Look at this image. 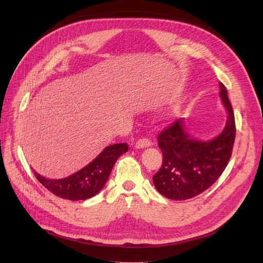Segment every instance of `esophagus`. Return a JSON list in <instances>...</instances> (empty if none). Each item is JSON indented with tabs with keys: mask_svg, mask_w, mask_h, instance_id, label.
<instances>
[{
	"mask_svg": "<svg viewBox=\"0 0 263 263\" xmlns=\"http://www.w3.org/2000/svg\"><path fill=\"white\" fill-rule=\"evenodd\" d=\"M151 146V142L148 140V139H140L139 141H136V143L134 144V148H137V149H141V148H146V147H149Z\"/></svg>",
	"mask_w": 263,
	"mask_h": 263,
	"instance_id": "obj_1",
	"label": "esophagus"
}]
</instances>
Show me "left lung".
<instances>
[{
	"label": "left lung",
	"mask_w": 263,
	"mask_h": 263,
	"mask_svg": "<svg viewBox=\"0 0 263 263\" xmlns=\"http://www.w3.org/2000/svg\"><path fill=\"white\" fill-rule=\"evenodd\" d=\"M219 95L228 112L226 127L216 139L199 142L185 132L177 119L158 136L163 163L154 176L156 189L173 200H185L208 190L225 171L236 139V121L227 89L219 83Z\"/></svg>",
	"instance_id": "obj_1"
}]
</instances>
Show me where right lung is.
I'll return each instance as SVG.
<instances>
[{
	"instance_id": "right-lung-1",
	"label": "right lung",
	"mask_w": 263,
	"mask_h": 263,
	"mask_svg": "<svg viewBox=\"0 0 263 263\" xmlns=\"http://www.w3.org/2000/svg\"><path fill=\"white\" fill-rule=\"evenodd\" d=\"M128 151V144L107 146L84 168L63 179H48L34 171L38 181L54 195L69 200H85L102 190L117 159Z\"/></svg>"
}]
</instances>
